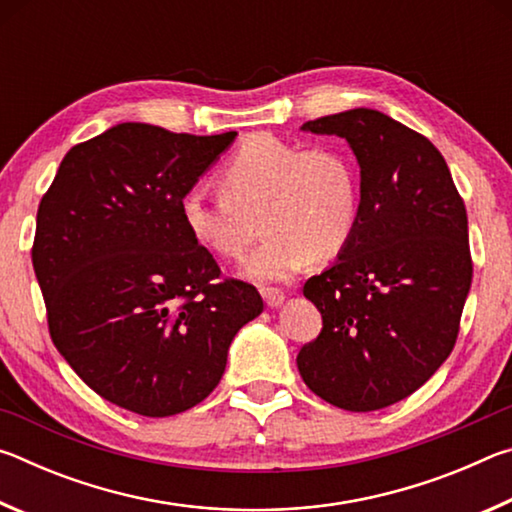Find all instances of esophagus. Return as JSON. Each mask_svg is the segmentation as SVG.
<instances>
[{
	"label": "esophagus",
	"instance_id": "1",
	"mask_svg": "<svg viewBox=\"0 0 512 512\" xmlns=\"http://www.w3.org/2000/svg\"><path fill=\"white\" fill-rule=\"evenodd\" d=\"M262 296H264V300H266V305L271 307V309H275V307H280L282 302H284V291H280V289H264L262 291Z\"/></svg>",
	"mask_w": 512,
	"mask_h": 512
}]
</instances>
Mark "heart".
Segmentation results:
<instances>
[{
	"label": "heart",
	"mask_w": 512,
	"mask_h": 512,
	"mask_svg": "<svg viewBox=\"0 0 512 512\" xmlns=\"http://www.w3.org/2000/svg\"><path fill=\"white\" fill-rule=\"evenodd\" d=\"M221 196L189 189L180 219L198 246L237 259L262 219L266 239L241 273L257 282H287L311 259L339 257L357 232L361 183L357 164L332 144L302 149L271 133L237 146L219 171Z\"/></svg>",
	"instance_id": "obj_1"
}]
</instances>
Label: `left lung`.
<instances>
[{"label": "left lung", "instance_id": "left-lung-1", "mask_svg": "<svg viewBox=\"0 0 512 512\" xmlns=\"http://www.w3.org/2000/svg\"><path fill=\"white\" fill-rule=\"evenodd\" d=\"M302 131L350 144L361 214L350 246L302 289L323 329L298 370L325 402L377 411L418 391L454 350L472 284L465 203L436 146L384 112L345 110Z\"/></svg>", "mask_w": 512, "mask_h": 512}]
</instances>
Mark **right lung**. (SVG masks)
<instances>
[{
  "mask_svg": "<svg viewBox=\"0 0 512 512\" xmlns=\"http://www.w3.org/2000/svg\"><path fill=\"white\" fill-rule=\"evenodd\" d=\"M237 133L126 121L76 144L38 207L33 271L51 341L103 400L146 418L203 402L264 302L223 280L180 219V198Z\"/></svg>",
  "mask_w": 512,
  "mask_h": 512,
  "instance_id": "obj_1",
  "label": "right lung"
}]
</instances>
